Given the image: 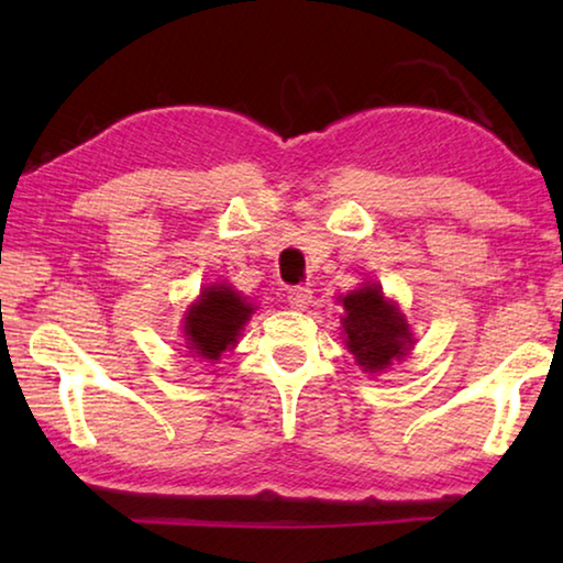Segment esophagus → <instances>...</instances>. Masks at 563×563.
<instances>
[{
	"mask_svg": "<svg viewBox=\"0 0 563 563\" xmlns=\"http://www.w3.org/2000/svg\"><path fill=\"white\" fill-rule=\"evenodd\" d=\"M310 300H312V292H310V288H290L288 290V302H290V308H295V310H305L310 305Z\"/></svg>",
	"mask_w": 563,
	"mask_h": 563,
	"instance_id": "obj_1",
	"label": "esophagus"
}]
</instances>
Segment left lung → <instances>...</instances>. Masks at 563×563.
Returning <instances> with one entry per match:
<instances>
[{
    "mask_svg": "<svg viewBox=\"0 0 563 563\" xmlns=\"http://www.w3.org/2000/svg\"><path fill=\"white\" fill-rule=\"evenodd\" d=\"M345 345L365 373H383L415 345L412 332L397 302L387 300L377 283H365L340 300Z\"/></svg>",
    "mask_w": 563,
    "mask_h": 563,
    "instance_id": "obj_1",
    "label": "left lung"
}]
</instances>
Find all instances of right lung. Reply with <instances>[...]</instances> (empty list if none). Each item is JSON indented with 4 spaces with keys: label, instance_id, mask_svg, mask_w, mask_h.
<instances>
[{
    "label": "right lung",
    "instance_id": "1",
    "mask_svg": "<svg viewBox=\"0 0 563 563\" xmlns=\"http://www.w3.org/2000/svg\"><path fill=\"white\" fill-rule=\"evenodd\" d=\"M253 310V302H245L231 285H208L184 318L186 347L203 360H218L221 352L235 347Z\"/></svg>",
    "mask_w": 563,
    "mask_h": 563
}]
</instances>
